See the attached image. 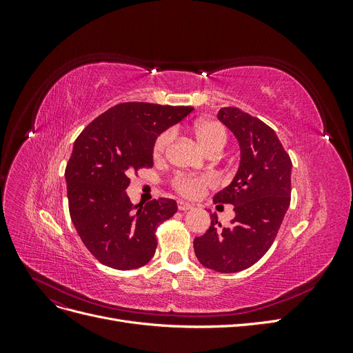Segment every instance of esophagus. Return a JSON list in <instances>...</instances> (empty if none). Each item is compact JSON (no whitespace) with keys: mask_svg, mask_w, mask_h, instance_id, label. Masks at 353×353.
<instances>
[{"mask_svg":"<svg viewBox=\"0 0 353 353\" xmlns=\"http://www.w3.org/2000/svg\"><path fill=\"white\" fill-rule=\"evenodd\" d=\"M178 209L179 210H190V209H193V205H191V203H187V201H183V200H179L178 201Z\"/></svg>","mask_w":353,"mask_h":353,"instance_id":"1","label":"esophagus"}]
</instances>
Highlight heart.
<instances>
[{"instance_id": "1", "label": "heart", "mask_w": 353, "mask_h": 353, "mask_svg": "<svg viewBox=\"0 0 353 353\" xmlns=\"http://www.w3.org/2000/svg\"><path fill=\"white\" fill-rule=\"evenodd\" d=\"M193 134L196 137L197 143L206 153H210L213 150H222L223 145L227 143V131L219 122L215 121H199L194 128ZM170 140H172V132L165 131L160 134L154 141V156L160 157L166 147L169 145ZM213 185V179L210 176H187V175H178L175 178V187L181 194L187 197H196L199 196L206 187Z\"/></svg>"}]
</instances>
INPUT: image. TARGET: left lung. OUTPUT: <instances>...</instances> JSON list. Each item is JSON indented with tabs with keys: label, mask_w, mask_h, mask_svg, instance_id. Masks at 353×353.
Wrapping results in <instances>:
<instances>
[{
	"label": "left lung",
	"mask_w": 353,
	"mask_h": 353,
	"mask_svg": "<svg viewBox=\"0 0 353 353\" xmlns=\"http://www.w3.org/2000/svg\"><path fill=\"white\" fill-rule=\"evenodd\" d=\"M218 119L236 137L240 165L213 201L232 205L236 216L222 228L210 215L209 230L194 239V253L206 268L231 274L258 262L274 243L290 206L292 160L275 131L258 117L222 108Z\"/></svg>",
	"instance_id": "obj_1"
}]
</instances>
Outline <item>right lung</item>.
<instances>
[{
  "label": "right lung",
  "mask_w": 353,
  "mask_h": 353,
  "mask_svg": "<svg viewBox=\"0 0 353 353\" xmlns=\"http://www.w3.org/2000/svg\"><path fill=\"white\" fill-rule=\"evenodd\" d=\"M193 112L188 105L121 103L85 128L66 166L69 212L82 243L114 270H135L153 258L159 223L174 216L172 199L134 206L130 174L153 166L156 138Z\"/></svg>",
  "instance_id": "right-lung-1"
}]
</instances>
